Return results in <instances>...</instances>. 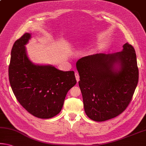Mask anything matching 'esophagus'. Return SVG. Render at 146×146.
Wrapping results in <instances>:
<instances>
[{"label":"esophagus","mask_w":146,"mask_h":146,"mask_svg":"<svg viewBox=\"0 0 146 146\" xmlns=\"http://www.w3.org/2000/svg\"><path fill=\"white\" fill-rule=\"evenodd\" d=\"M75 78H76V80H77V82L79 81V78H80V77H79V75H78V73H77V72H75Z\"/></svg>","instance_id":"34e87169"}]
</instances>
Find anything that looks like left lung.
I'll return each mask as SVG.
<instances>
[{"instance_id": "obj_1", "label": "left lung", "mask_w": 146, "mask_h": 146, "mask_svg": "<svg viewBox=\"0 0 146 146\" xmlns=\"http://www.w3.org/2000/svg\"><path fill=\"white\" fill-rule=\"evenodd\" d=\"M121 52L82 57L76 63L86 114L104 121L121 114L138 82L135 50L126 43Z\"/></svg>"}]
</instances>
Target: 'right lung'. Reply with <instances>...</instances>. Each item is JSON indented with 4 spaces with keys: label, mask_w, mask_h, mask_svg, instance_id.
Returning <instances> with one entry per match:
<instances>
[{
    "label": "right lung",
    "mask_w": 146,
    "mask_h": 146,
    "mask_svg": "<svg viewBox=\"0 0 146 146\" xmlns=\"http://www.w3.org/2000/svg\"><path fill=\"white\" fill-rule=\"evenodd\" d=\"M31 38V34L25 33L13 44L9 80L16 99L25 110L39 118H51L59 114L67 93L77 83L75 73L32 63L25 46Z\"/></svg>",
    "instance_id": "add662e5"
}]
</instances>
